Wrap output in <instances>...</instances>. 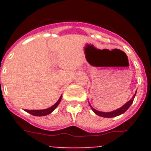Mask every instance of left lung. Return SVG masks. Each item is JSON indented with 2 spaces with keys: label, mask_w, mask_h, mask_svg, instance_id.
Wrapping results in <instances>:
<instances>
[{
  "label": "left lung",
  "mask_w": 151,
  "mask_h": 151,
  "mask_svg": "<svg viewBox=\"0 0 151 151\" xmlns=\"http://www.w3.org/2000/svg\"><path fill=\"white\" fill-rule=\"evenodd\" d=\"M136 92H135V94H134V96L132 97V98L130 101H128V102L126 103L125 104H124L122 107L119 108V109H117V110H113V111H112V112H107V113H105V112L98 111V110H95V109H94V108L92 107V106H91L90 104H90L91 108L92 110L94 111V113H95V114H97V116H99L105 117V118H112V117H116V116H119V115H121V114H122V113H124L125 111H126V110H128V109H129V106H130L131 105H132V104L133 103L134 98L136 95Z\"/></svg>",
  "instance_id": "obj_1"
}]
</instances>
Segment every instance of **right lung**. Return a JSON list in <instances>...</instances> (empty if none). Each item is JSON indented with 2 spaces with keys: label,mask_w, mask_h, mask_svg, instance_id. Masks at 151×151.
<instances>
[{
  "label": "right lung",
  "mask_w": 151,
  "mask_h": 151,
  "mask_svg": "<svg viewBox=\"0 0 151 151\" xmlns=\"http://www.w3.org/2000/svg\"><path fill=\"white\" fill-rule=\"evenodd\" d=\"M61 98H62V96H60V97L59 98V100L57 101V102L55 104H54L50 107L47 108V109H45V110H26L25 111L27 112V113H30L32 115L35 116H47L51 113L52 112L54 111L56 109L58 104H60L61 101Z\"/></svg>",
  "instance_id": "obj_1"
}]
</instances>
